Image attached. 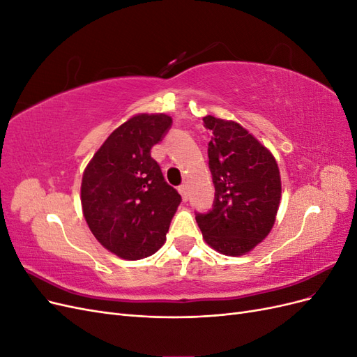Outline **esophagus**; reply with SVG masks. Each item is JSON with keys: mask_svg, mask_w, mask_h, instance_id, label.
<instances>
[{"mask_svg": "<svg viewBox=\"0 0 357 357\" xmlns=\"http://www.w3.org/2000/svg\"><path fill=\"white\" fill-rule=\"evenodd\" d=\"M178 192H180L181 198L186 201V199H188V197H189V185H188V183H183L181 186H178Z\"/></svg>", "mask_w": 357, "mask_h": 357, "instance_id": "34e87169", "label": "esophagus"}]
</instances>
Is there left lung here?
I'll return each mask as SVG.
<instances>
[{"label":"left lung","instance_id":"left-lung-1","mask_svg":"<svg viewBox=\"0 0 357 357\" xmlns=\"http://www.w3.org/2000/svg\"><path fill=\"white\" fill-rule=\"evenodd\" d=\"M213 132L208 165L214 183L213 208L197 214L205 243L226 256L245 255L273 229L282 198L275 158L232 121L205 116Z\"/></svg>","mask_w":357,"mask_h":357}]
</instances>
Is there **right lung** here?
<instances>
[{
    "label": "right lung",
    "instance_id": "obj_1",
    "mask_svg": "<svg viewBox=\"0 0 357 357\" xmlns=\"http://www.w3.org/2000/svg\"><path fill=\"white\" fill-rule=\"evenodd\" d=\"M171 123L164 113L132 116L109 135L83 172L86 223L107 250L128 261L159 250L181 202L150 156Z\"/></svg>",
    "mask_w": 357,
    "mask_h": 357
}]
</instances>
